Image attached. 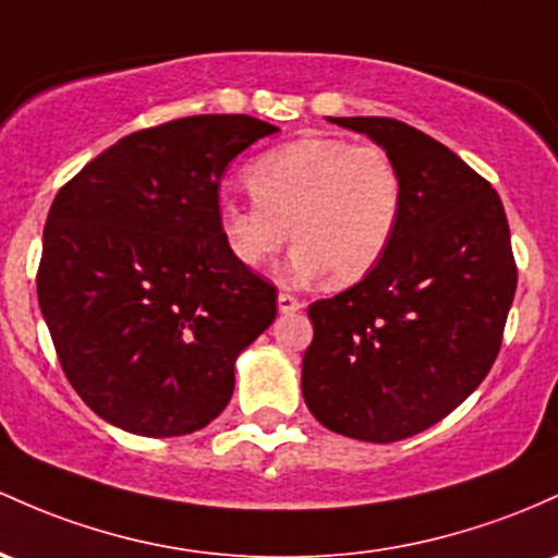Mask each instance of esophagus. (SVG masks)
<instances>
[{
    "instance_id": "1",
    "label": "esophagus",
    "mask_w": 558,
    "mask_h": 558,
    "mask_svg": "<svg viewBox=\"0 0 558 558\" xmlns=\"http://www.w3.org/2000/svg\"><path fill=\"white\" fill-rule=\"evenodd\" d=\"M302 307H304V304L299 302L293 293H289V291L278 293V312H280V315H293V312H299Z\"/></svg>"
}]
</instances>
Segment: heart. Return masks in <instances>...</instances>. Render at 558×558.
Here are the masks:
<instances>
[{"mask_svg": "<svg viewBox=\"0 0 558 558\" xmlns=\"http://www.w3.org/2000/svg\"><path fill=\"white\" fill-rule=\"evenodd\" d=\"M251 204L225 198L219 228L243 267H262L289 241L299 278L328 272L333 286L363 280L400 228L405 182L378 145L302 137L265 153L246 169Z\"/></svg>", "mask_w": 558, "mask_h": 558, "instance_id": "heart-1", "label": "heart"}]
</instances>
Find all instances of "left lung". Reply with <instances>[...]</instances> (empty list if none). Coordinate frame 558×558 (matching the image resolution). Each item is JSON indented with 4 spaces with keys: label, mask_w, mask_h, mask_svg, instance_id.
I'll return each mask as SVG.
<instances>
[{
    "label": "left lung",
    "mask_w": 558,
    "mask_h": 558,
    "mask_svg": "<svg viewBox=\"0 0 558 558\" xmlns=\"http://www.w3.org/2000/svg\"><path fill=\"white\" fill-rule=\"evenodd\" d=\"M371 137L405 182L400 228L352 289L310 304L302 395L323 426L397 442L442 421L498 357L517 265L498 193L397 119H330Z\"/></svg>",
    "instance_id": "obj_1"
}]
</instances>
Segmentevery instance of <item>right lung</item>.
Segmentation results:
<instances>
[{
  "label": "right lung",
  "mask_w": 558,
  "mask_h": 558,
  "mask_svg": "<svg viewBox=\"0 0 558 558\" xmlns=\"http://www.w3.org/2000/svg\"><path fill=\"white\" fill-rule=\"evenodd\" d=\"M275 132L209 113L126 134L52 201L39 307L65 378L108 424L182 437L228 408L278 293L230 254L219 180Z\"/></svg>",
  "instance_id": "1"
}]
</instances>
